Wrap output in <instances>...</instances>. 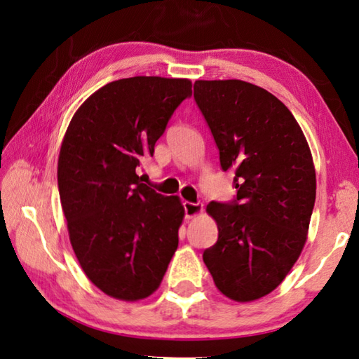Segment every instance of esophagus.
I'll use <instances>...</instances> for the list:
<instances>
[{"label":"esophagus","instance_id":"34e87169","mask_svg":"<svg viewBox=\"0 0 359 359\" xmlns=\"http://www.w3.org/2000/svg\"><path fill=\"white\" fill-rule=\"evenodd\" d=\"M184 209H185V217L190 220V218L199 215L204 209V205L201 203H190V201H185L184 203Z\"/></svg>","mask_w":359,"mask_h":359}]
</instances>
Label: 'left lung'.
Returning a JSON list of instances; mask_svg holds the SVG:
<instances>
[{
	"label": "left lung",
	"mask_w": 359,
	"mask_h": 359,
	"mask_svg": "<svg viewBox=\"0 0 359 359\" xmlns=\"http://www.w3.org/2000/svg\"><path fill=\"white\" fill-rule=\"evenodd\" d=\"M193 88L238 188L233 203L205 209L218 241L203 259L224 296L257 301L283 282L307 241L317 194L311 149L288 107L258 85L229 79Z\"/></svg>",
	"instance_id": "1"
}]
</instances>
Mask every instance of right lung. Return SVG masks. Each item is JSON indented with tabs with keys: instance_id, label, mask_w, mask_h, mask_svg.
<instances>
[{
	"instance_id": "obj_1",
	"label": "right lung",
	"mask_w": 359,
	"mask_h": 359,
	"mask_svg": "<svg viewBox=\"0 0 359 359\" xmlns=\"http://www.w3.org/2000/svg\"><path fill=\"white\" fill-rule=\"evenodd\" d=\"M188 96V79H120L88 96L65 133L57 175L72 250L115 299L156 291L177 250L180 198L156 193L136 172Z\"/></svg>"
}]
</instances>
